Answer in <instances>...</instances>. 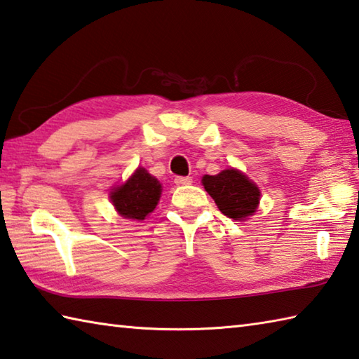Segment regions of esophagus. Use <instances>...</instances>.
Returning <instances> with one entry per match:
<instances>
[{
	"label": "esophagus",
	"instance_id": "esophagus-1",
	"mask_svg": "<svg viewBox=\"0 0 359 359\" xmlns=\"http://www.w3.org/2000/svg\"><path fill=\"white\" fill-rule=\"evenodd\" d=\"M174 182H175V185H189L193 182V179L191 177H182V175H179V177H175L174 179Z\"/></svg>",
	"mask_w": 359,
	"mask_h": 359
}]
</instances>
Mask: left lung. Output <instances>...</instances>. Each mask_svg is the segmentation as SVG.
<instances>
[{
    "instance_id": "obj_1",
    "label": "left lung",
    "mask_w": 359,
    "mask_h": 359,
    "mask_svg": "<svg viewBox=\"0 0 359 359\" xmlns=\"http://www.w3.org/2000/svg\"><path fill=\"white\" fill-rule=\"evenodd\" d=\"M202 184L217 208L231 219H244L258 207V187L240 171L226 170L217 175H203Z\"/></svg>"
}]
</instances>
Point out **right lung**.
I'll return each instance as SVG.
<instances>
[{"label": "right lung", "instance_id": "obj_1", "mask_svg": "<svg viewBox=\"0 0 359 359\" xmlns=\"http://www.w3.org/2000/svg\"><path fill=\"white\" fill-rule=\"evenodd\" d=\"M161 194V185L144 168H138L135 174L123 187L111 191L110 199L118 213L128 219L142 221L156 208Z\"/></svg>", "mask_w": 359, "mask_h": 359}]
</instances>
